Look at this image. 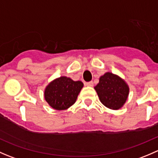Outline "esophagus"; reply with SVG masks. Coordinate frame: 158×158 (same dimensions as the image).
<instances>
[{"instance_id":"obj_1","label":"esophagus","mask_w":158,"mask_h":158,"mask_svg":"<svg viewBox=\"0 0 158 158\" xmlns=\"http://www.w3.org/2000/svg\"><path fill=\"white\" fill-rule=\"evenodd\" d=\"M85 85L87 86H93V82L91 81V82H85Z\"/></svg>"}]
</instances>
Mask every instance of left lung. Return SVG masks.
<instances>
[{"label": "left lung", "instance_id": "8db88e82", "mask_svg": "<svg viewBox=\"0 0 158 158\" xmlns=\"http://www.w3.org/2000/svg\"><path fill=\"white\" fill-rule=\"evenodd\" d=\"M100 102L110 109L118 110L127 101L129 87L124 79L113 73H105L95 86Z\"/></svg>", "mask_w": 158, "mask_h": 158}]
</instances>
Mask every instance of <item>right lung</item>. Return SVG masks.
<instances>
[{
	"label": "right lung",
	"instance_id": "add662e5",
	"mask_svg": "<svg viewBox=\"0 0 158 158\" xmlns=\"http://www.w3.org/2000/svg\"><path fill=\"white\" fill-rule=\"evenodd\" d=\"M83 87L81 81H73L69 77L61 76L49 82L44 91L47 102L56 110H66L76 102Z\"/></svg>",
	"mask_w": 158,
	"mask_h": 158
}]
</instances>
